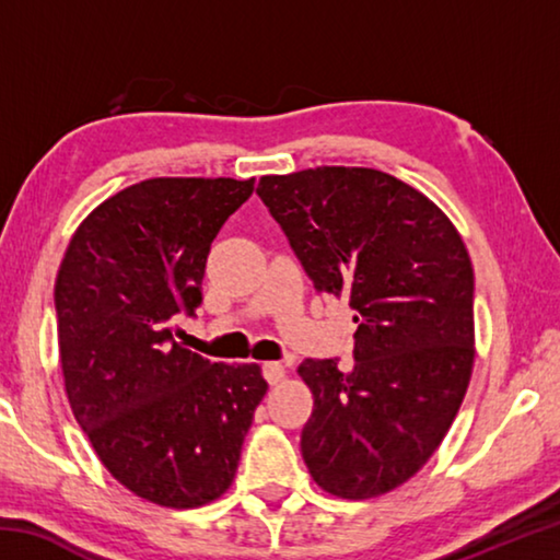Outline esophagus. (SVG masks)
Returning <instances> with one entry per match:
<instances>
[{
    "label": "esophagus",
    "instance_id": "esophagus-1",
    "mask_svg": "<svg viewBox=\"0 0 560 560\" xmlns=\"http://www.w3.org/2000/svg\"><path fill=\"white\" fill-rule=\"evenodd\" d=\"M261 371H264V377H267L269 385H279L283 377H287V368H283L281 363H264Z\"/></svg>",
    "mask_w": 560,
    "mask_h": 560
}]
</instances>
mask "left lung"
Instances as JSON below:
<instances>
[{
  "label": "left lung",
  "mask_w": 560,
  "mask_h": 560,
  "mask_svg": "<svg viewBox=\"0 0 560 560\" xmlns=\"http://www.w3.org/2000/svg\"><path fill=\"white\" fill-rule=\"evenodd\" d=\"M257 192L314 289L355 311V363L306 358L301 432L316 485L373 499L424 467L467 393L474 271L459 232L420 189L373 167L264 175Z\"/></svg>",
  "instance_id": "8db88e82"
}]
</instances>
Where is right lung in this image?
<instances>
[{"mask_svg":"<svg viewBox=\"0 0 560 560\" xmlns=\"http://www.w3.org/2000/svg\"><path fill=\"white\" fill-rule=\"evenodd\" d=\"M254 177H153L101 202L71 236L54 287L66 395L113 477L132 494L195 509L232 487L267 395L257 363L179 346L177 314L202 303L217 232Z\"/></svg>","mask_w":560,"mask_h":560,"instance_id":"obj_1","label":"right lung"}]
</instances>
